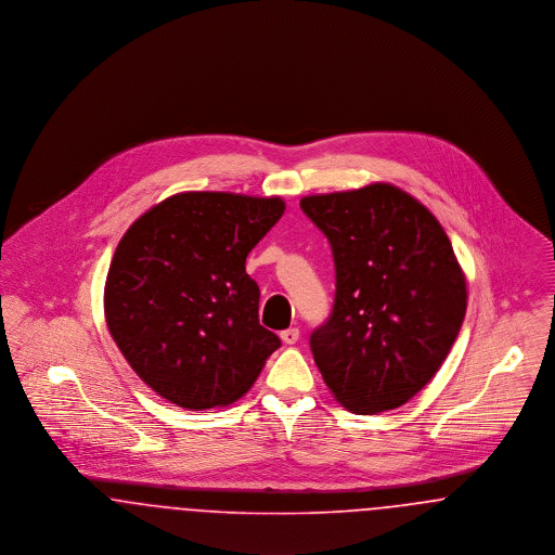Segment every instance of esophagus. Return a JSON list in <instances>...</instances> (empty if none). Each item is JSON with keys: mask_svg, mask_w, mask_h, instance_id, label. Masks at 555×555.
Masks as SVG:
<instances>
[{"mask_svg": "<svg viewBox=\"0 0 555 555\" xmlns=\"http://www.w3.org/2000/svg\"><path fill=\"white\" fill-rule=\"evenodd\" d=\"M281 339H283V344L285 345H295L299 341V328H287V331H283L281 333Z\"/></svg>", "mask_w": 555, "mask_h": 555, "instance_id": "obj_1", "label": "esophagus"}]
</instances>
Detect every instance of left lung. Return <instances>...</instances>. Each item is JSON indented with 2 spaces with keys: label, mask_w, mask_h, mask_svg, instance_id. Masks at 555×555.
I'll use <instances>...</instances> for the list:
<instances>
[{
  "label": "left lung",
  "mask_w": 555,
  "mask_h": 555,
  "mask_svg": "<svg viewBox=\"0 0 555 555\" xmlns=\"http://www.w3.org/2000/svg\"><path fill=\"white\" fill-rule=\"evenodd\" d=\"M304 214L335 260V306L310 337L318 370L356 414L396 410L448 358L466 317V279L439 220L389 183L308 195Z\"/></svg>",
  "instance_id": "8db88e82"
}]
</instances>
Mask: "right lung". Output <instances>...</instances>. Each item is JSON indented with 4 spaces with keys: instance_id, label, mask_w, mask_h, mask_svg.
Here are the masks:
<instances>
[{
    "instance_id": "obj_1",
    "label": "right lung",
    "mask_w": 555,
    "mask_h": 555,
    "mask_svg": "<svg viewBox=\"0 0 555 555\" xmlns=\"http://www.w3.org/2000/svg\"><path fill=\"white\" fill-rule=\"evenodd\" d=\"M285 211L281 197L177 193L137 218L107 270L112 339L159 397L186 410L245 396L281 339L258 320L247 254Z\"/></svg>"
}]
</instances>
